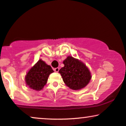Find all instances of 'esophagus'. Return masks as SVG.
<instances>
[{"label": "esophagus", "instance_id": "34e87169", "mask_svg": "<svg viewBox=\"0 0 126 126\" xmlns=\"http://www.w3.org/2000/svg\"><path fill=\"white\" fill-rule=\"evenodd\" d=\"M54 70L56 72H58L59 71V67H56V68H55Z\"/></svg>", "mask_w": 126, "mask_h": 126}]
</instances>
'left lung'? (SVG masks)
<instances>
[{"instance_id": "1", "label": "left lung", "mask_w": 126, "mask_h": 126, "mask_svg": "<svg viewBox=\"0 0 126 126\" xmlns=\"http://www.w3.org/2000/svg\"><path fill=\"white\" fill-rule=\"evenodd\" d=\"M64 66L59 70L63 82L69 88L79 90L85 87L91 79V73L86 65L72 56L63 61Z\"/></svg>"}]
</instances>
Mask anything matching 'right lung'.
I'll return each instance as SVG.
<instances>
[{
    "label": "right lung",
    "mask_w": 126,
    "mask_h": 126,
    "mask_svg": "<svg viewBox=\"0 0 126 126\" xmlns=\"http://www.w3.org/2000/svg\"><path fill=\"white\" fill-rule=\"evenodd\" d=\"M53 72L54 71L51 66L40 59L27 73L26 83L31 89L41 90L47 83L49 75Z\"/></svg>",
    "instance_id": "add662e5"
}]
</instances>
